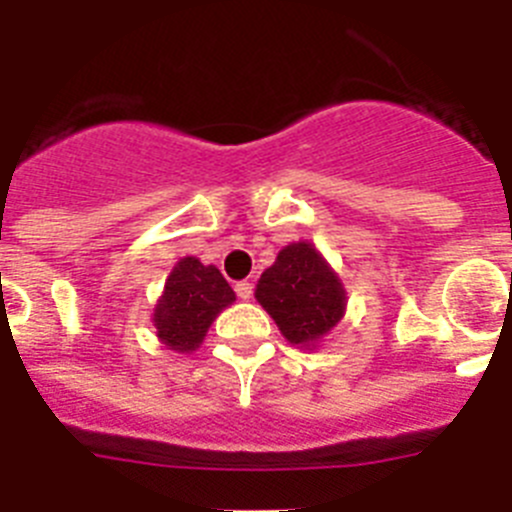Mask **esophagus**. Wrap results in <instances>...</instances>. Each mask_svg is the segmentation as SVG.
Here are the masks:
<instances>
[{
	"label": "esophagus",
	"mask_w": 512,
	"mask_h": 512,
	"mask_svg": "<svg viewBox=\"0 0 512 512\" xmlns=\"http://www.w3.org/2000/svg\"><path fill=\"white\" fill-rule=\"evenodd\" d=\"M235 295L241 297V300H251L253 284L251 282H238V284H235Z\"/></svg>",
	"instance_id": "1"
}]
</instances>
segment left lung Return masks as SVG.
Segmentation results:
<instances>
[{
  "label": "left lung",
  "instance_id": "obj_1",
  "mask_svg": "<svg viewBox=\"0 0 512 512\" xmlns=\"http://www.w3.org/2000/svg\"><path fill=\"white\" fill-rule=\"evenodd\" d=\"M256 300L282 336L307 351L318 348L346 315L341 277L310 241L289 243L277 253L256 284Z\"/></svg>",
  "mask_w": 512,
  "mask_h": 512
}]
</instances>
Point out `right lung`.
I'll list each match as a JSON object with an SVG mask.
<instances>
[{"label":"right lung","mask_w":512,"mask_h":512,"mask_svg":"<svg viewBox=\"0 0 512 512\" xmlns=\"http://www.w3.org/2000/svg\"><path fill=\"white\" fill-rule=\"evenodd\" d=\"M233 302L235 292L217 266L184 256L174 264L153 307L158 341L176 354H192L205 341L212 320Z\"/></svg>","instance_id":"right-lung-1"}]
</instances>
